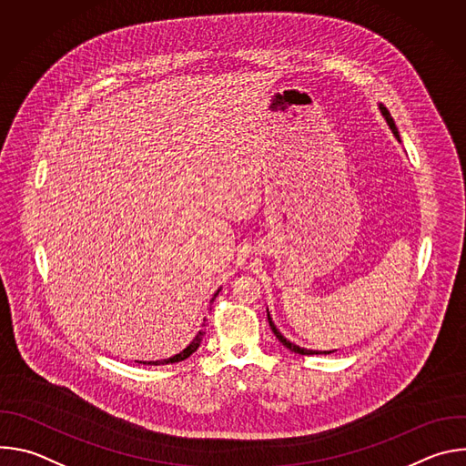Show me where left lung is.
I'll return each instance as SVG.
<instances>
[{
  "instance_id": "1",
  "label": "left lung",
  "mask_w": 466,
  "mask_h": 466,
  "mask_svg": "<svg viewBox=\"0 0 466 466\" xmlns=\"http://www.w3.org/2000/svg\"><path fill=\"white\" fill-rule=\"evenodd\" d=\"M380 110H381V114H383V117H385V121L389 123V127H390V130L394 132V137L400 140V135H398V128H396V125H394V121H392V117H390V114H389V110L383 106V105H380ZM268 320H269V326H271V329H273V334L279 338V341L284 345V347H288L291 352H295V354H302V356H313V354H331V352H317V350H308V349H300V347H297V345H293V343H289L280 331L277 329V326L273 324V320H271V315L268 313Z\"/></svg>"
}]
</instances>
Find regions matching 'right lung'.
I'll use <instances>...</instances> for the list:
<instances>
[{
    "label": "right lung",
    "instance_id": "right-lung-1",
    "mask_svg": "<svg viewBox=\"0 0 466 466\" xmlns=\"http://www.w3.org/2000/svg\"><path fill=\"white\" fill-rule=\"evenodd\" d=\"M218 295V293H216ZM214 295V297H216ZM214 300V299H212ZM203 336H205V331L201 329L198 331V334L195 336V339L189 343V347H186L180 354H177V356H173V358H169V360H164V361H140V363H144V365H167V363H177V361H182V360H186V358H189L197 349H198V345H201V341H203Z\"/></svg>",
    "mask_w": 466,
    "mask_h": 466
}]
</instances>
